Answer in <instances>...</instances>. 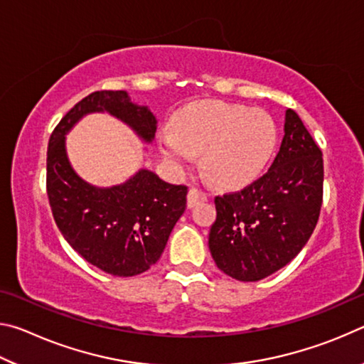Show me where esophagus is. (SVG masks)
<instances>
[{"instance_id": "obj_1", "label": "esophagus", "mask_w": 364, "mask_h": 364, "mask_svg": "<svg viewBox=\"0 0 364 364\" xmlns=\"http://www.w3.org/2000/svg\"><path fill=\"white\" fill-rule=\"evenodd\" d=\"M207 200V196L205 193H202V191L196 189V188H191L189 193H188V207L193 208L197 204H200V202H205Z\"/></svg>"}]
</instances>
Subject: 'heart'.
<instances>
[{
  "label": "heart",
  "instance_id": "b5f03b06",
  "mask_svg": "<svg viewBox=\"0 0 364 364\" xmlns=\"http://www.w3.org/2000/svg\"><path fill=\"white\" fill-rule=\"evenodd\" d=\"M278 143L271 117L221 101L191 106L173 133L160 136V151L171 168L181 171L202 156V170L221 188L244 186L262 173Z\"/></svg>",
  "mask_w": 364,
  "mask_h": 364
}]
</instances>
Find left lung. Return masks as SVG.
Masks as SVG:
<instances>
[{
	"label": "left lung",
	"mask_w": 364,
	"mask_h": 364,
	"mask_svg": "<svg viewBox=\"0 0 364 364\" xmlns=\"http://www.w3.org/2000/svg\"><path fill=\"white\" fill-rule=\"evenodd\" d=\"M323 152L292 109L269 170L237 193L215 197L208 247L225 274L260 281L294 260L310 239L323 204Z\"/></svg>",
	"instance_id": "8db88e82"
}]
</instances>
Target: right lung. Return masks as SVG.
I'll return each instance as SVG.
<instances>
[{
  "label": "right lung",
  "instance_id": "add662e5",
  "mask_svg": "<svg viewBox=\"0 0 364 364\" xmlns=\"http://www.w3.org/2000/svg\"><path fill=\"white\" fill-rule=\"evenodd\" d=\"M107 112L152 143L157 119L147 106L132 102L127 91H95L77 102L49 138L46 191L53 217L65 241L86 262L109 274L128 278L149 269L167 245L186 208L188 188L141 168L130 180L97 188L72 168L65 134L85 115Z\"/></svg>",
  "mask_w": 364,
  "mask_h": 364
}]
</instances>
